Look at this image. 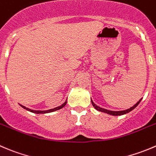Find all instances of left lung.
<instances>
[{"label":"left lung","mask_w":156,"mask_h":156,"mask_svg":"<svg viewBox=\"0 0 156 156\" xmlns=\"http://www.w3.org/2000/svg\"><path fill=\"white\" fill-rule=\"evenodd\" d=\"M141 100H140V101H139V102H137L136 104L135 105L133 106V107H130V108L127 109V110H122V111H111V110H106V109L102 108V107H100L99 106H97L96 104H95L92 101H91V103H92V105H93L94 107V108L96 109V110H99V111L104 112V113H108V114H110V115H113V116H120V115L126 114V113H129V112H130L131 110H133V109H135L136 107L137 106H138V104H140V101H141Z\"/></svg>","instance_id":"1"}]
</instances>
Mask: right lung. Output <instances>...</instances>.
I'll return each instance as SVG.
<instances>
[{
    "instance_id": "add662e5",
    "label": "right lung",
    "mask_w": 156,
    "mask_h": 156,
    "mask_svg": "<svg viewBox=\"0 0 156 156\" xmlns=\"http://www.w3.org/2000/svg\"><path fill=\"white\" fill-rule=\"evenodd\" d=\"M66 103H67V101H66L64 104H62L61 106H59V107H55V108L51 109V110H30V109H29V108H27V107H25L24 106L21 105V107H23V108L26 109V110H29V111L33 112V113H50V112L55 111V110H59V109L62 108L63 107H65V106H66Z\"/></svg>"
}]
</instances>
